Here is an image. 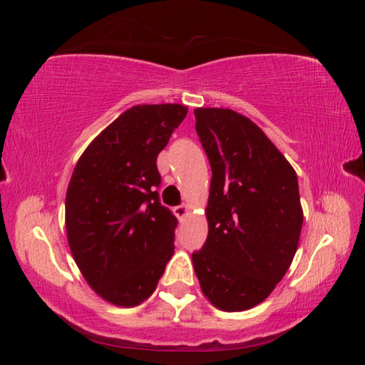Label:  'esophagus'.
Masks as SVG:
<instances>
[{
  "label": "esophagus",
  "instance_id": "1",
  "mask_svg": "<svg viewBox=\"0 0 365 365\" xmlns=\"http://www.w3.org/2000/svg\"><path fill=\"white\" fill-rule=\"evenodd\" d=\"M174 212L178 219H183L185 215L188 214V206L187 205H180V206H175L174 207Z\"/></svg>",
  "mask_w": 365,
  "mask_h": 365
}]
</instances>
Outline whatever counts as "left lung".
<instances>
[{
	"instance_id": "obj_1",
	"label": "left lung",
	"mask_w": 365,
	"mask_h": 365,
	"mask_svg": "<svg viewBox=\"0 0 365 365\" xmlns=\"http://www.w3.org/2000/svg\"><path fill=\"white\" fill-rule=\"evenodd\" d=\"M212 170L209 232L195 251L202 293L227 312L274 292L292 264L302 227L296 172L255 122L232 109H195Z\"/></svg>"
}]
</instances>
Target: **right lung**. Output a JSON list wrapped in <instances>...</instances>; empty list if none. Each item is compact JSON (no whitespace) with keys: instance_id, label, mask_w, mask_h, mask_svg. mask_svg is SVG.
I'll list each match as a JSON object with an SVG mask.
<instances>
[{"instance_id":"right-lung-1","label":"right lung","mask_w":365,"mask_h":365,"mask_svg":"<svg viewBox=\"0 0 365 365\" xmlns=\"http://www.w3.org/2000/svg\"><path fill=\"white\" fill-rule=\"evenodd\" d=\"M188 108L133 106L80 156L66 195L67 240L95 292L117 306L150 298L174 255L177 217L160 205L158 154Z\"/></svg>"}]
</instances>
